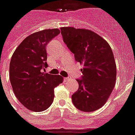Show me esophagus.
<instances>
[{"instance_id": "esophagus-1", "label": "esophagus", "mask_w": 135, "mask_h": 135, "mask_svg": "<svg viewBox=\"0 0 135 135\" xmlns=\"http://www.w3.org/2000/svg\"><path fill=\"white\" fill-rule=\"evenodd\" d=\"M70 80H71V78H64V82H67V81Z\"/></svg>"}]
</instances>
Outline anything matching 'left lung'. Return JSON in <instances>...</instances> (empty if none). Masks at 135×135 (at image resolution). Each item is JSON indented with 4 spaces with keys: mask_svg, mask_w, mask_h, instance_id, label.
Listing matches in <instances>:
<instances>
[{
    "mask_svg": "<svg viewBox=\"0 0 135 135\" xmlns=\"http://www.w3.org/2000/svg\"><path fill=\"white\" fill-rule=\"evenodd\" d=\"M67 47L77 62L83 65V80L72 95L76 108L83 112L100 109L109 99L116 84L117 66L111 47L92 30L73 27L60 28Z\"/></svg>",
    "mask_w": 135,
    "mask_h": 135,
    "instance_id": "left-lung-1",
    "label": "left lung"
}]
</instances>
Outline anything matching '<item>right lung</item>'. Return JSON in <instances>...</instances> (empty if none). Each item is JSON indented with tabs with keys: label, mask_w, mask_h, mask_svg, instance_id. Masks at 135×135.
<instances>
[{
	"label": "right lung",
	"mask_w": 135,
	"mask_h": 135,
	"mask_svg": "<svg viewBox=\"0 0 135 135\" xmlns=\"http://www.w3.org/2000/svg\"><path fill=\"white\" fill-rule=\"evenodd\" d=\"M60 33V30L53 28L31 34L18 45L11 58L9 80L13 91L30 111L48 109L54 99V89L63 83L60 75L43 72L48 66L46 45Z\"/></svg>",
	"instance_id": "obj_1"
}]
</instances>
